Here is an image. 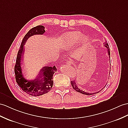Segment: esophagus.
<instances>
[{
	"instance_id": "1",
	"label": "esophagus",
	"mask_w": 128,
	"mask_h": 128,
	"mask_svg": "<svg viewBox=\"0 0 128 128\" xmlns=\"http://www.w3.org/2000/svg\"><path fill=\"white\" fill-rule=\"evenodd\" d=\"M72 63H73V62L72 61H67L66 62V64H68V65H71L72 64Z\"/></svg>"
}]
</instances>
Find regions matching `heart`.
<instances>
[{
	"label": "heart",
	"instance_id": "b5f03b06",
	"mask_svg": "<svg viewBox=\"0 0 128 128\" xmlns=\"http://www.w3.org/2000/svg\"><path fill=\"white\" fill-rule=\"evenodd\" d=\"M82 34L79 32H73L64 35L61 39L62 45L64 47H70L79 41ZM84 38V40H86Z\"/></svg>",
	"mask_w": 128,
	"mask_h": 128
}]
</instances>
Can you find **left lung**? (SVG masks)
Masks as SVG:
<instances>
[{"mask_svg": "<svg viewBox=\"0 0 128 128\" xmlns=\"http://www.w3.org/2000/svg\"><path fill=\"white\" fill-rule=\"evenodd\" d=\"M104 40H105V46H106V47L107 48H108V55H110V52L109 51V50H110V48H109V46H108V43H107V41L106 40H105V38L104 37ZM71 85H72V87H73V89L74 90H76V91H77V92H79V93H82V94H85V95H92V94H96V93H99V92L100 91H99V92H95V93H88V92H84V91H83L81 89H80L78 87V86H77V85L76 84V82H75V80H72V81H71ZM104 87V88H105Z\"/></svg>", "mask_w": 128, "mask_h": 128, "instance_id": "left-lung-1", "label": "left lung"}]
</instances>
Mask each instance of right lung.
<instances>
[{
	"mask_svg": "<svg viewBox=\"0 0 128 128\" xmlns=\"http://www.w3.org/2000/svg\"><path fill=\"white\" fill-rule=\"evenodd\" d=\"M44 32V27L42 26H38L32 28L27 32L24 37L18 52L14 66L15 78L18 86L28 94L32 96H41L50 91L53 85L52 76L55 72H56L55 66L44 67L40 70V74L37 79L31 82L24 79L22 73L20 61L25 42L29 37L36 34H43Z\"/></svg>",
	"mask_w": 128,
	"mask_h": 128,
	"instance_id": "right-lung-1",
	"label": "right lung"
}]
</instances>
